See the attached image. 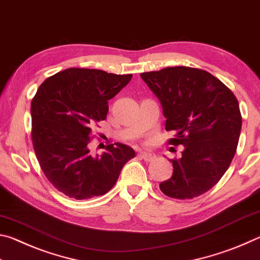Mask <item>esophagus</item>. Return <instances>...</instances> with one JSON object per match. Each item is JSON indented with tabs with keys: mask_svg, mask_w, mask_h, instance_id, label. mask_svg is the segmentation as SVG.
Masks as SVG:
<instances>
[{
	"mask_svg": "<svg viewBox=\"0 0 260 260\" xmlns=\"http://www.w3.org/2000/svg\"><path fill=\"white\" fill-rule=\"evenodd\" d=\"M140 157L142 158V159H144L146 161H151V160H153L155 159V153H152V152H149V151H142V152H140Z\"/></svg>",
	"mask_w": 260,
	"mask_h": 260,
	"instance_id": "obj_1",
	"label": "esophagus"
}]
</instances>
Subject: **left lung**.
<instances>
[{
	"instance_id": "obj_1",
	"label": "left lung",
	"mask_w": 260,
	"mask_h": 260,
	"mask_svg": "<svg viewBox=\"0 0 260 260\" xmlns=\"http://www.w3.org/2000/svg\"><path fill=\"white\" fill-rule=\"evenodd\" d=\"M141 78L160 101L166 131L177 132L169 143L184 147L181 157L170 159L173 174L160 182V190L178 200L210 190L236 152L242 127L236 96L201 69L165 68L141 73Z\"/></svg>"
}]
</instances>
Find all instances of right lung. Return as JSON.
I'll list each match as a JSON object with an SVG mask.
<instances>
[{
  "instance_id": "1",
  "label": "right lung",
  "mask_w": 260,
  "mask_h": 260,
  "mask_svg": "<svg viewBox=\"0 0 260 260\" xmlns=\"http://www.w3.org/2000/svg\"><path fill=\"white\" fill-rule=\"evenodd\" d=\"M132 74L71 68L46 79L30 104L33 149L52 186L70 199L107 193L127 161L131 147L109 144L102 155L89 147L94 127L107 118L108 101L131 81Z\"/></svg>"
}]
</instances>
